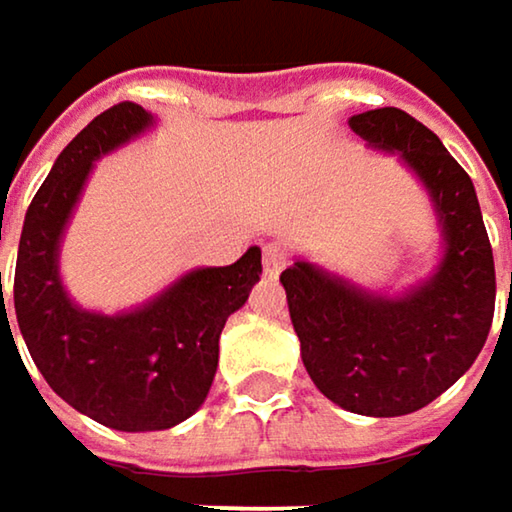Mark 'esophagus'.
Returning a JSON list of instances; mask_svg holds the SVG:
<instances>
[{
  "label": "esophagus",
  "instance_id": "esophagus-1",
  "mask_svg": "<svg viewBox=\"0 0 512 512\" xmlns=\"http://www.w3.org/2000/svg\"><path fill=\"white\" fill-rule=\"evenodd\" d=\"M284 266H287V249H284L281 243H269V246L263 249V272H266L269 278H275Z\"/></svg>",
  "mask_w": 512,
  "mask_h": 512
}]
</instances>
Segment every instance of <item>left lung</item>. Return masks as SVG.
<instances>
[{
	"label": "left lung",
	"mask_w": 512,
	"mask_h": 512,
	"mask_svg": "<svg viewBox=\"0 0 512 512\" xmlns=\"http://www.w3.org/2000/svg\"><path fill=\"white\" fill-rule=\"evenodd\" d=\"M353 133L400 151L436 201L445 231L439 272L409 296L364 293L305 260L281 272L287 308L314 385L341 409L409 415L474 364L495 314V260L474 183L439 136L403 109L350 118Z\"/></svg>",
	"instance_id": "obj_1"
}]
</instances>
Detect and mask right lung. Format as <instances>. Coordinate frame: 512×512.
<instances>
[{
    "instance_id": "add662e5",
    "label": "right lung",
    "mask_w": 512,
    "mask_h": 512,
    "mask_svg": "<svg viewBox=\"0 0 512 512\" xmlns=\"http://www.w3.org/2000/svg\"><path fill=\"white\" fill-rule=\"evenodd\" d=\"M148 124L151 115L139 103H118L58 154L29 204L14 272L20 335L52 391L76 412L124 433L168 430L204 403L225 320L246 305L260 278V249L252 246L231 266L183 275L130 314L103 317L67 299L58 281V240L85 177L97 156L139 136ZM0 302V335L2 329L11 335L2 275Z\"/></svg>"
}]
</instances>
